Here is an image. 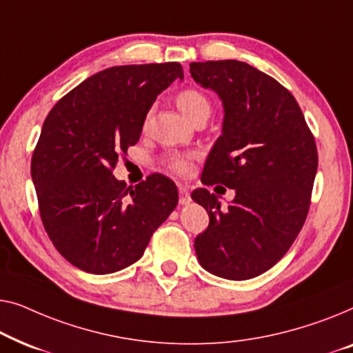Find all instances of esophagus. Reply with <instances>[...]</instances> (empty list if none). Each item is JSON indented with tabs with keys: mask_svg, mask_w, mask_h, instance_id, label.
<instances>
[{
	"mask_svg": "<svg viewBox=\"0 0 353 353\" xmlns=\"http://www.w3.org/2000/svg\"><path fill=\"white\" fill-rule=\"evenodd\" d=\"M190 201L192 198H190V192H188V188L183 185H179V203H181V205H188Z\"/></svg>",
	"mask_w": 353,
	"mask_h": 353,
	"instance_id": "1",
	"label": "esophagus"
}]
</instances>
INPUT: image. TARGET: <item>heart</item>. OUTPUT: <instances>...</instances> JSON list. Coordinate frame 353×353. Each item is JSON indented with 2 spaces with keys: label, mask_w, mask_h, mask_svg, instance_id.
Masks as SVG:
<instances>
[{
  "label": "heart",
  "mask_w": 353,
  "mask_h": 353,
  "mask_svg": "<svg viewBox=\"0 0 353 353\" xmlns=\"http://www.w3.org/2000/svg\"><path fill=\"white\" fill-rule=\"evenodd\" d=\"M176 102L177 107L181 108L182 113L188 118V120H193V118L201 115V113H208V115H210L211 112L210 97H208L205 92H201L200 89L195 88L182 89V91L177 94ZM190 155L174 153V155L168 157V166H170L172 171L183 174V172H188V170H190Z\"/></svg>",
  "instance_id": "obj_1"
}]
</instances>
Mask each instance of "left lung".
I'll use <instances>...</instances> for the list:
<instances>
[{"instance_id":"left-lung-1","label":"left lung","mask_w":353,"mask_h":353,"mask_svg":"<svg viewBox=\"0 0 353 353\" xmlns=\"http://www.w3.org/2000/svg\"><path fill=\"white\" fill-rule=\"evenodd\" d=\"M190 75L224 105L201 182L235 190L227 210L206 188L192 192L210 216L196 257L217 276L250 280L272 269L304 225L319 168L315 137L294 96L245 62H192Z\"/></svg>"}]
</instances>
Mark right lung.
<instances>
[{"label": "right lung", "instance_id": "obj_1", "mask_svg": "<svg viewBox=\"0 0 353 353\" xmlns=\"http://www.w3.org/2000/svg\"><path fill=\"white\" fill-rule=\"evenodd\" d=\"M176 78H183L177 62L105 68L44 120L32 157L39 216L56 250L79 270L103 275L134 264L177 206V187L166 176L126 188L112 174Z\"/></svg>", "mask_w": 353, "mask_h": 353}]
</instances>
